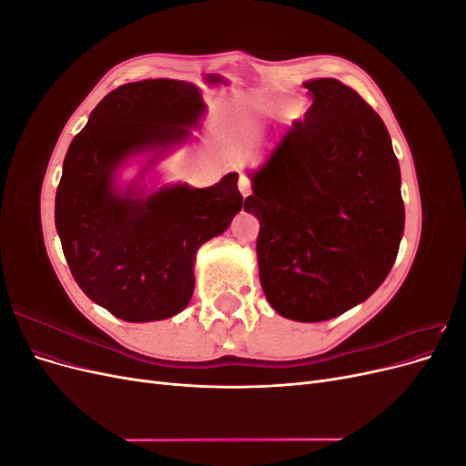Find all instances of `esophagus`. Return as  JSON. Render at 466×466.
<instances>
[{
	"label": "esophagus",
	"mask_w": 466,
	"mask_h": 466,
	"mask_svg": "<svg viewBox=\"0 0 466 466\" xmlns=\"http://www.w3.org/2000/svg\"><path fill=\"white\" fill-rule=\"evenodd\" d=\"M238 190H241V194L247 196L250 194V190H252V182H250V178L247 177V175H241V178H238Z\"/></svg>",
	"instance_id": "esophagus-1"
}]
</instances>
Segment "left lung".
Listing matches in <instances>:
<instances>
[{
  "instance_id": "1",
  "label": "left lung",
  "mask_w": 466,
  "mask_h": 466,
  "mask_svg": "<svg viewBox=\"0 0 466 466\" xmlns=\"http://www.w3.org/2000/svg\"><path fill=\"white\" fill-rule=\"evenodd\" d=\"M313 98L258 171L257 216L268 303L291 320L342 315L383 284L404 233L400 167L383 120L342 81L303 83Z\"/></svg>"
}]
</instances>
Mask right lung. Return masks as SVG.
<instances>
[{
	"label": "right lung",
	"instance_id": "right-lung-1",
	"mask_svg": "<svg viewBox=\"0 0 466 466\" xmlns=\"http://www.w3.org/2000/svg\"><path fill=\"white\" fill-rule=\"evenodd\" d=\"M204 110L200 89L188 81L126 83L95 106L66 153L54 208L64 257L83 293L122 320L180 313L194 291L196 250L243 208L237 173L209 188L182 182L149 196L115 185L132 155L185 144Z\"/></svg>",
	"mask_w": 466,
	"mask_h": 466
}]
</instances>
